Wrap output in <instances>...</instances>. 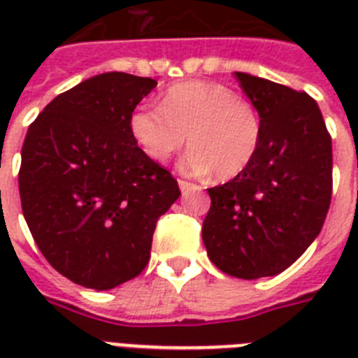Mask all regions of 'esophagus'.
Returning <instances> with one entry per match:
<instances>
[{"instance_id":"1","label":"esophagus","mask_w":358,"mask_h":358,"mask_svg":"<svg viewBox=\"0 0 358 358\" xmlns=\"http://www.w3.org/2000/svg\"><path fill=\"white\" fill-rule=\"evenodd\" d=\"M178 185L182 191H191V189H199V185L193 184V182H187V180H178Z\"/></svg>"}]
</instances>
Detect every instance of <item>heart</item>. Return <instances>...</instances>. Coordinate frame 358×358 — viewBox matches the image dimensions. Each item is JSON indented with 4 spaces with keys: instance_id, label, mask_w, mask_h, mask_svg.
I'll list each match as a JSON object with an SVG mask.
<instances>
[{
    "instance_id": "b5f03b06",
    "label": "heart",
    "mask_w": 358,
    "mask_h": 358,
    "mask_svg": "<svg viewBox=\"0 0 358 358\" xmlns=\"http://www.w3.org/2000/svg\"><path fill=\"white\" fill-rule=\"evenodd\" d=\"M129 131L154 162H167L185 146L184 169L230 180L249 167L260 148V111L229 87L208 81L171 85L162 106H141L129 117Z\"/></svg>"
}]
</instances>
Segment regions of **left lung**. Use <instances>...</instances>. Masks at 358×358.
Wrapping results in <instances>:
<instances>
[{"mask_svg":"<svg viewBox=\"0 0 358 358\" xmlns=\"http://www.w3.org/2000/svg\"><path fill=\"white\" fill-rule=\"evenodd\" d=\"M260 111V148L249 167L210 187L202 223L208 256L236 278L273 277L322 232L333 195V145L316 100L306 92L234 72Z\"/></svg>","mask_w":358,"mask_h":358,"instance_id":"8db88e82","label":"left lung"}]
</instances>
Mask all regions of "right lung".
I'll return each instance as SVG.
<instances>
[{"mask_svg": "<svg viewBox=\"0 0 358 358\" xmlns=\"http://www.w3.org/2000/svg\"><path fill=\"white\" fill-rule=\"evenodd\" d=\"M156 80L108 72L59 94L31 122L18 173L22 212L38 249L72 282L111 289L150 260L157 219L178 182L129 131Z\"/></svg>", "mask_w": 358, "mask_h": 358, "instance_id": "1", "label": "right lung"}]
</instances>
